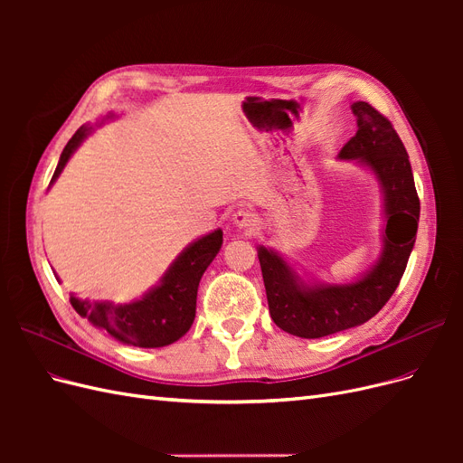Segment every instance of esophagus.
Instances as JSON below:
<instances>
[{"mask_svg":"<svg viewBox=\"0 0 463 463\" xmlns=\"http://www.w3.org/2000/svg\"><path fill=\"white\" fill-rule=\"evenodd\" d=\"M232 222H233L235 228L249 230V232L259 226V218H257V214L250 213V210H237V213L232 218Z\"/></svg>","mask_w":463,"mask_h":463,"instance_id":"34e87169","label":"esophagus"}]
</instances>
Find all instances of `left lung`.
<instances>
[{
    "label": "left lung",
    "instance_id": "left-lung-1",
    "mask_svg": "<svg viewBox=\"0 0 463 463\" xmlns=\"http://www.w3.org/2000/svg\"><path fill=\"white\" fill-rule=\"evenodd\" d=\"M357 133L340 150L378 181L383 194L381 255L349 284L305 279L274 249L257 247L270 317L276 326L299 338L355 328L383 309L396 291L415 245L419 197L410 156L392 123L367 102H354Z\"/></svg>",
    "mask_w": 463,
    "mask_h": 463
}]
</instances>
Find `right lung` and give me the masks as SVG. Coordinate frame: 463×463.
I'll use <instances>...</instances> for the list:
<instances>
[{
  "instance_id": "obj_1",
  "label": "right lung",
  "mask_w": 463,
  "mask_h": 463,
  "mask_svg": "<svg viewBox=\"0 0 463 463\" xmlns=\"http://www.w3.org/2000/svg\"><path fill=\"white\" fill-rule=\"evenodd\" d=\"M109 119H116V116L108 114L100 123H96V128ZM92 129L90 123L82 125L71 137V141L65 145L50 185H53V181L60 177L69 158L73 156V152L92 133ZM222 241V230L218 228L189 243L167 266L160 282L145 291L143 298L131 303L116 305L111 301L79 299L75 296L69 298V301L92 326L106 330L111 338L121 344L135 347L170 345L181 335H185L193 325L194 313H197L199 282L210 262L220 253Z\"/></svg>"
}]
</instances>
